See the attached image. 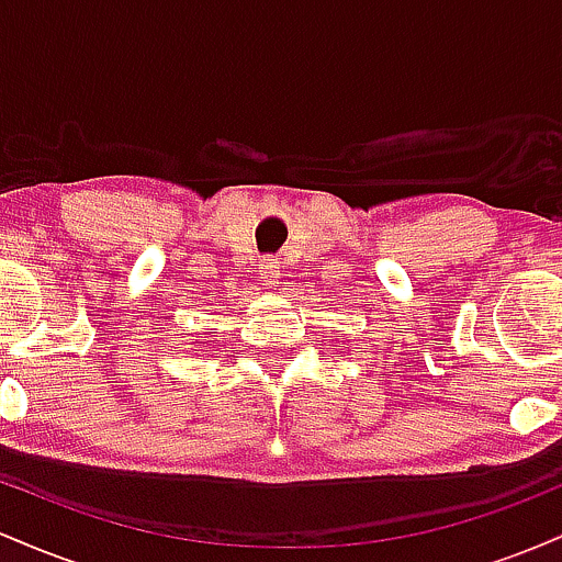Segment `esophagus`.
I'll list each match as a JSON object with an SVG mask.
<instances>
[{
    "instance_id": "1",
    "label": "esophagus",
    "mask_w": 562,
    "mask_h": 562,
    "mask_svg": "<svg viewBox=\"0 0 562 562\" xmlns=\"http://www.w3.org/2000/svg\"><path fill=\"white\" fill-rule=\"evenodd\" d=\"M259 272H261V280L267 282V285H280V261L277 259H261L259 263Z\"/></svg>"
}]
</instances>
